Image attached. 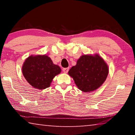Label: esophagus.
<instances>
[{"mask_svg":"<svg viewBox=\"0 0 135 135\" xmlns=\"http://www.w3.org/2000/svg\"><path fill=\"white\" fill-rule=\"evenodd\" d=\"M68 70H69V68H63V71H64V73H67L68 71Z\"/></svg>","mask_w":135,"mask_h":135,"instance_id":"34e87169","label":"esophagus"}]
</instances>
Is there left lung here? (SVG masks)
<instances>
[{
    "label": "left lung",
    "mask_w": 135,
    "mask_h": 135,
    "mask_svg": "<svg viewBox=\"0 0 135 135\" xmlns=\"http://www.w3.org/2000/svg\"><path fill=\"white\" fill-rule=\"evenodd\" d=\"M109 73L107 64L99 55H83L68 71L76 85L84 92L98 89L106 80Z\"/></svg>",
    "instance_id": "1"
}]
</instances>
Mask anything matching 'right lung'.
Masks as SVG:
<instances>
[{"label": "right lung", "instance_id": "1", "mask_svg": "<svg viewBox=\"0 0 135 135\" xmlns=\"http://www.w3.org/2000/svg\"><path fill=\"white\" fill-rule=\"evenodd\" d=\"M22 72L27 82L33 88L42 90L51 86L52 80L60 74L61 69L54 64L46 55H31L26 58L22 67Z\"/></svg>", "mask_w": 135, "mask_h": 135}]
</instances>
